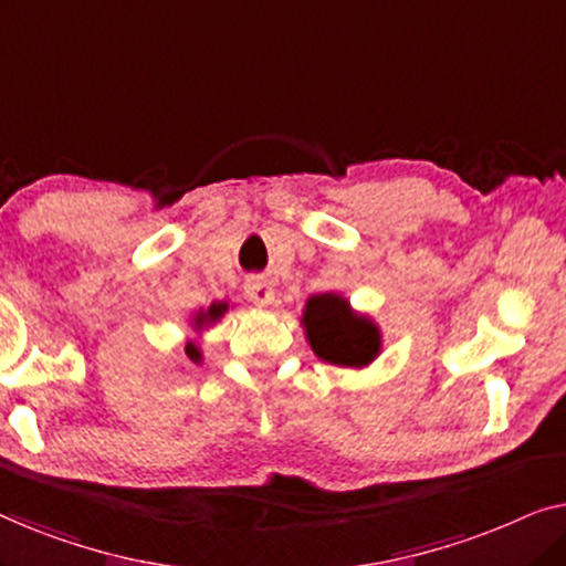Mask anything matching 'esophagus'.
Listing matches in <instances>:
<instances>
[{"label":"esophagus","mask_w":566,"mask_h":566,"mask_svg":"<svg viewBox=\"0 0 566 566\" xmlns=\"http://www.w3.org/2000/svg\"><path fill=\"white\" fill-rule=\"evenodd\" d=\"M244 293H247V298H250L252 304H258V306H265L268 301L273 298V289H270V283L262 275L247 277Z\"/></svg>","instance_id":"34e87169"}]
</instances>
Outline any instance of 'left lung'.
Here are the masks:
<instances>
[{
	"mask_svg": "<svg viewBox=\"0 0 566 566\" xmlns=\"http://www.w3.org/2000/svg\"><path fill=\"white\" fill-rule=\"evenodd\" d=\"M304 324L312 350L319 358L337 366L358 368L376 358L378 329L368 319L350 312L347 301L339 296H314L306 304Z\"/></svg>",
	"mask_w": 566,
	"mask_h": 566,
	"instance_id": "8db88e82",
	"label": "left lung"
}]
</instances>
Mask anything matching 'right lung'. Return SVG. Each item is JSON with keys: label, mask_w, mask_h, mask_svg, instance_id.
Masks as SVG:
<instances>
[{"label": "right lung", "mask_w": 566, "mask_h": 566, "mask_svg": "<svg viewBox=\"0 0 566 566\" xmlns=\"http://www.w3.org/2000/svg\"><path fill=\"white\" fill-rule=\"evenodd\" d=\"M223 308H227V306H223V304H219V306H211V308H208V314L198 316V324H203V322H211V319H216V316H221V314H223ZM185 353H188V358H190V360H198V358H200L198 347L192 345V343H190L188 347H185Z\"/></svg>", "instance_id": "add662e5"}]
</instances>
